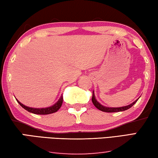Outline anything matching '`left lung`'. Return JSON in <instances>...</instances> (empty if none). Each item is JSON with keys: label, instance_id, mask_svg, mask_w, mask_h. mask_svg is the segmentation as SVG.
I'll return each instance as SVG.
<instances>
[{"label": "left lung", "instance_id": "obj_1", "mask_svg": "<svg viewBox=\"0 0 158 158\" xmlns=\"http://www.w3.org/2000/svg\"><path fill=\"white\" fill-rule=\"evenodd\" d=\"M137 101H138V99H136L135 102H133V103L129 104V105L121 106V107H108V106H104L103 105H102L101 104H99L98 102V100H97L95 98V96H94V91L93 92V98H92V102H93L94 105L98 109V110L104 111V112H118V111H122L127 110L129 108L131 107L133 104H135Z\"/></svg>", "mask_w": 158, "mask_h": 158}]
</instances>
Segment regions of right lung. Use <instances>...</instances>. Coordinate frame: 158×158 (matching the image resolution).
Masks as SVG:
<instances>
[{
  "label": "right lung",
  "instance_id": "add662e5",
  "mask_svg": "<svg viewBox=\"0 0 158 158\" xmlns=\"http://www.w3.org/2000/svg\"><path fill=\"white\" fill-rule=\"evenodd\" d=\"M16 100L18 101V102L20 104V105L22 107L25 109L27 111H30L31 113L35 114H49L54 113L56 111H57L60 108V106L62 105L63 103V96H60L59 100L56 103H55L54 105L49 106V107L47 108H32V107H29L24 105L23 104H22L20 102H19L18 99H16Z\"/></svg>",
  "mask_w": 158,
  "mask_h": 158
}]
</instances>
